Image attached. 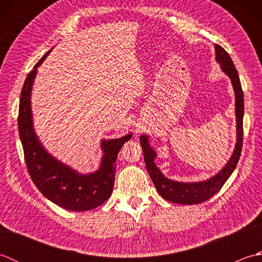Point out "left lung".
Instances as JSON below:
<instances>
[{
	"instance_id": "8db88e82",
	"label": "left lung",
	"mask_w": 262,
	"mask_h": 262,
	"mask_svg": "<svg viewBox=\"0 0 262 262\" xmlns=\"http://www.w3.org/2000/svg\"><path fill=\"white\" fill-rule=\"evenodd\" d=\"M216 49V59L221 64V68L225 73L230 76L233 88L235 92V114H236V129L237 138L235 149L233 152L229 162L222 169L215 177L210 178L207 181L203 182H192V183H183L172 181L162 174L157 165L154 164L155 152L149 146L147 137L141 136V145L144 153V161H145L146 169L149 177L157 188L158 192L161 197L169 200L171 203L183 204V205H193L206 202V200L213 197L216 192L221 190L224 186L226 180L229 179L232 172L235 170V166L240 159L242 151V142H243V113H244V101H243V91L238 77L237 71L230 57L223 47L220 45H215Z\"/></svg>"
}]
</instances>
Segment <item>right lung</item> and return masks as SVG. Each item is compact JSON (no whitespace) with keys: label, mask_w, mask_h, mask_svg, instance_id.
<instances>
[{"label":"right lung","mask_w":262,"mask_h":262,"mask_svg":"<svg viewBox=\"0 0 262 262\" xmlns=\"http://www.w3.org/2000/svg\"><path fill=\"white\" fill-rule=\"evenodd\" d=\"M49 53L51 51L39 59L28 74L20 96L18 127L27 169L39 191L51 202L68 210H90L102 205L113 192L117 155L132 135L102 141L104 155L101 165L91 174H79L48 154L33 132L30 97L38 66Z\"/></svg>","instance_id":"add662e5"}]
</instances>
